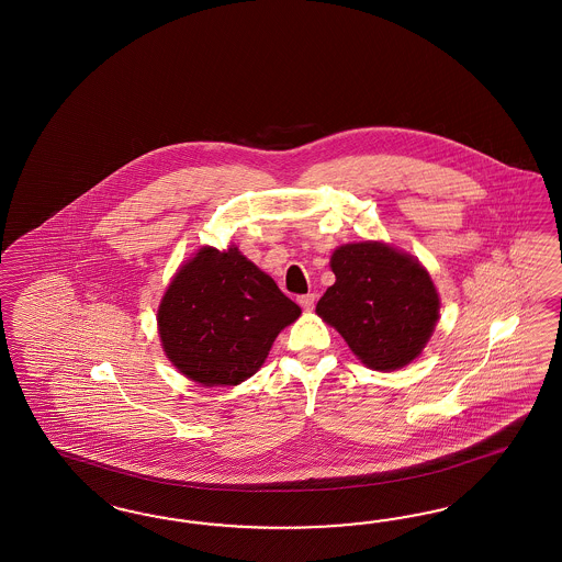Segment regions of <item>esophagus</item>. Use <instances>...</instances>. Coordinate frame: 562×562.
I'll list each match as a JSON object with an SVG mask.
<instances>
[{
  "label": "esophagus",
  "instance_id": "1",
  "mask_svg": "<svg viewBox=\"0 0 562 562\" xmlns=\"http://www.w3.org/2000/svg\"><path fill=\"white\" fill-rule=\"evenodd\" d=\"M315 303V294L314 292H310V294H303V296H299V305L303 307V310H314Z\"/></svg>",
  "mask_w": 562,
  "mask_h": 562
}]
</instances>
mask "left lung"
Returning <instances> with one entry per match:
<instances>
[{"label":"left lung","mask_w":562,"mask_h":562,"mask_svg":"<svg viewBox=\"0 0 562 562\" xmlns=\"http://www.w3.org/2000/svg\"><path fill=\"white\" fill-rule=\"evenodd\" d=\"M330 268L337 282L317 301V315L372 370L416 360L439 317V294L418 259L382 243H353L333 252Z\"/></svg>","instance_id":"left-lung-1"}]
</instances>
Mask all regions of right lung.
<instances>
[{
  "mask_svg": "<svg viewBox=\"0 0 562 562\" xmlns=\"http://www.w3.org/2000/svg\"><path fill=\"white\" fill-rule=\"evenodd\" d=\"M301 315L238 247H202L173 276L158 305V335L171 363L204 386L250 379L271 345Z\"/></svg>",
  "mask_w": 562,
  "mask_h": 562,
  "instance_id": "right-lung-1",
  "label": "right lung"
}]
</instances>
